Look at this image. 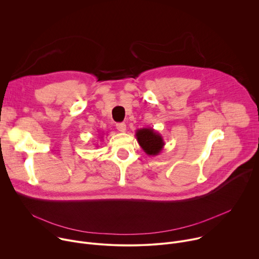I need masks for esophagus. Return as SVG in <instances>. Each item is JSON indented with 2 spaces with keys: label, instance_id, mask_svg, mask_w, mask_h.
Returning a JSON list of instances; mask_svg holds the SVG:
<instances>
[{
  "label": "esophagus",
  "instance_id": "obj_1",
  "mask_svg": "<svg viewBox=\"0 0 259 259\" xmlns=\"http://www.w3.org/2000/svg\"><path fill=\"white\" fill-rule=\"evenodd\" d=\"M116 127L120 132H125L126 131V124L125 123H117Z\"/></svg>",
  "mask_w": 259,
  "mask_h": 259
}]
</instances>
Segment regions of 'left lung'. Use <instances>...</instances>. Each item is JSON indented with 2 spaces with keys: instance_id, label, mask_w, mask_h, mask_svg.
Instances as JSON below:
<instances>
[{
  "instance_id": "left-lung-1",
  "label": "left lung",
  "mask_w": 259,
  "mask_h": 259,
  "mask_svg": "<svg viewBox=\"0 0 259 259\" xmlns=\"http://www.w3.org/2000/svg\"><path fill=\"white\" fill-rule=\"evenodd\" d=\"M135 136L143 152L149 156H158L165 145L162 135L150 127L136 130Z\"/></svg>"
}]
</instances>
